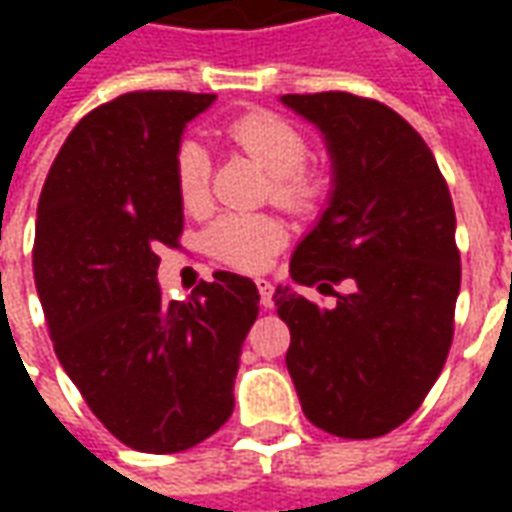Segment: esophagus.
Here are the masks:
<instances>
[{
	"mask_svg": "<svg viewBox=\"0 0 512 512\" xmlns=\"http://www.w3.org/2000/svg\"><path fill=\"white\" fill-rule=\"evenodd\" d=\"M257 290H260V304L266 307V310H271L274 307V285L271 282H257Z\"/></svg>",
	"mask_w": 512,
	"mask_h": 512,
	"instance_id": "esophagus-1",
	"label": "esophagus"
}]
</instances>
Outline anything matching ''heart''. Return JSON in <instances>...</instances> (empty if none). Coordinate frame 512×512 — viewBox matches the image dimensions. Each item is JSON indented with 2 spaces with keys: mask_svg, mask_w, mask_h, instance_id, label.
Segmentation results:
<instances>
[{
  "mask_svg": "<svg viewBox=\"0 0 512 512\" xmlns=\"http://www.w3.org/2000/svg\"><path fill=\"white\" fill-rule=\"evenodd\" d=\"M230 139L257 167L266 169V175L271 178V194L277 202L301 211V208L315 205V200L321 197V183L301 169L310 156L307 139L282 117L266 115V112L241 117L230 126ZM175 183H178L180 202L189 211H197L208 202L211 158L200 142L186 139L178 147ZM285 241H288V233L282 222L271 216H244V213H227L222 219H216L205 235V246L211 249V255L241 271L266 268L285 246Z\"/></svg>",
  "mask_w": 512,
  "mask_h": 512,
  "instance_id": "obj_1",
  "label": "heart"
}]
</instances>
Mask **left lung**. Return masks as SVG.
Wrapping results in <instances>:
<instances>
[{
    "label": "left lung",
    "mask_w": 512,
    "mask_h": 512,
    "mask_svg": "<svg viewBox=\"0 0 512 512\" xmlns=\"http://www.w3.org/2000/svg\"><path fill=\"white\" fill-rule=\"evenodd\" d=\"M279 101L321 131L332 158L329 200L293 249L290 279L337 299L318 307L277 288L288 373L312 425L376 439L417 411L450 354L461 290L450 189L389 106L351 93Z\"/></svg>",
    "instance_id": "obj_1"
}]
</instances>
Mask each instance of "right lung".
Masks as SVG:
<instances>
[{
    "label": "right lung",
    "instance_id": "right-lung-1",
    "mask_svg": "<svg viewBox=\"0 0 512 512\" xmlns=\"http://www.w3.org/2000/svg\"><path fill=\"white\" fill-rule=\"evenodd\" d=\"M216 95L126 93L82 117L43 183L35 288L54 354L109 433L139 452H183L230 419L246 332L260 310L249 277L216 271L167 301L158 252L178 246L175 156Z\"/></svg>",
    "mask_w": 512,
    "mask_h": 512
}]
</instances>
